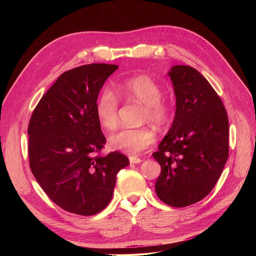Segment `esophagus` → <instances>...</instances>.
<instances>
[{
    "mask_svg": "<svg viewBox=\"0 0 256 256\" xmlns=\"http://www.w3.org/2000/svg\"><path fill=\"white\" fill-rule=\"evenodd\" d=\"M129 161H130V164H140V162L142 161V159L138 158V157H136V156H130L129 157Z\"/></svg>",
    "mask_w": 256,
    "mask_h": 256,
    "instance_id": "1",
    "label": "esophagus"
}]
</instances>
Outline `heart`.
Listing matches in <instances>:
<instances>
[{
	"label": "heart",
	"instance_id": "1",
	"mask_svg": "<svg viewBox=\"0 0 256 256\" xmlns=\"http://www.w3.org/2000/svg\"><path fill=\"white\" fill-rule=\"evenodd\" d=\"M118 95L128 100H136L144 104V122H152L158 127L168 125L173 116L172 106L162 98L161 85L147 74H138L122 79L114 83ZM118 98L112 90H106L99 96L96 115L99 124L106 130H113L118 125ZM156 134L150 127L124 128L110 136L112 148L129 154H138L154 144Z\"/></svg>",
	"mask_w": 256,
	"mask_h": 256
}]
</instances>
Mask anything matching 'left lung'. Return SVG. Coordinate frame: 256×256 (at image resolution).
Segmentation results:
<instances>
[{
    "label": "left lung",
    "instance_id": "8db88e82",
    "mask_svg": "<svg viewBox=\"0 0 256 256\" xmlns=\"http://www.w3.org/2000/svg\"><path fill=\"white\" fill-rule=\"evenodd\" d=\"M176 112L171 129L152 154L161 166L158 198L173 207L203 200L228 158V118L220 96L196 69L177 65L168 72Z\"/></svg>",
    "mask_w": 256,
    "mask_h": 256
}]
</instances>
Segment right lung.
<instances>
[{
  "mask_svg": "<svg viewBox=\"0 0 256 256\" xmlns=\"http://www.w3.org/2000/svg\"><path fill=\"white\" fill-rule=\"evenodd\" d=\"M118 68L94 63L65 72L30 116V171L52 202L66 212H102L112 200L116 175L129 164L118 150L100 156L106 140L96 115L97 97Z\"/></svg>",
  "mask_w": 256,
  "mask_h": 256,
  "instance_id": "obj_1",
  "label": "right lung"
}]
</instances>
